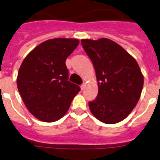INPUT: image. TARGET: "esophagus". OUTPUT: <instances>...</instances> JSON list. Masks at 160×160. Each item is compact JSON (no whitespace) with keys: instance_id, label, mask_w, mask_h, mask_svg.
<instances>
[{"instance_id":"esophagus-1","label":"esophagus","mask_w":160,"mask_h":160,"mask_svg":"<svg viewBox=\"0 0 160 160\" xmlns=\"http://www.w3.org/2000/svg\"><path fill=\"white\" fill-rule=\"evenodd\" d=\"M85 83H83L82 85H80V89H81V90H84V89H85Z\"/></svg>"}]
</instances>
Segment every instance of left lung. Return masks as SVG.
I'll list each match as a JSON object with an SVG mask.
<instances>
[{"label":"left lung","instance_id":"8db88e82","mask_svg":"<svg viewBox=\"0 0 160 160\" xmlns=\"http://www.w3.org/2000/svg\"><path fill=\"white\" fill-rule=\"evenodd\" d=\"M98 81L97 97L89 102L93 115L105 124L122 121L139 101L144 76L138 63L122 46L106 38L81 40Z\"/></svg>","mask_w":160,"mask_h":160}]
</instances>
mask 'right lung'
I'll return each mask as SVG.
<instances>
[{"label":"right lung","instance_id":"obj_1","mask_svg":"<svg viewBox=\"0 0 160 160\" xmlns=\"http://www.w3.org/2000/svg\"><path fill=\"white\" fill-rule=\"evenodd\" d=\"M79 45L77 39L42 42L26 55L19 69L17 88L31 114L44 122L62 118L80 86L70 82L65 60Z\"/></svg>","mask_w":160,"mask_h":160}]
</instances>
